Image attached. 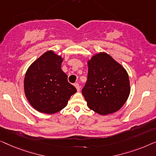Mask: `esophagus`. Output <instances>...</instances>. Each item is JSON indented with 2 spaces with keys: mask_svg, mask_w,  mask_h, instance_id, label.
Segmentation results:
<instances>
[{
  "mask_svg": "<svg viewBox=\"0 0 156 156\" xmlns=\"http://www.w3.org/2000/svg\"><path fill=\"white\" fill-rule=\"evenodd\" d=\"M74 85H75V87H76V89H77L78 91H80V85H79L78 83H76L75 84H74Z\"/></svg>",
  "mask_w": 156,
  "mask_h": 156,
  "instance_id": "1",
  "label": "esophagus"
}]
</instances>
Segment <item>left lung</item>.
<instances>
[{"label":"left lung","mask_w":156,"mask_h":156,"mask_svg":"<svg viewBox=\"0 0 156 156\" xmlns=\"http://www.w3.org/2000/svg\"><path fill=\"white\" fill-rule=\"evenodd\" d=\"M92 110L106 115L119 110L130 93L127 72L112 57L100 53L88 61V73L82 89Z\"/></svg>","instance_id":"8db88e82"}]
</instances>
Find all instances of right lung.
<instances>
[{"label": "right lung", "mask_w": 156, "mask_h": 156, "mask_svg": "<svg viewBox=\"0 0 156 156\" xmlns=\"http://www.w3.org/2000/svg\"><path fill=\"white\" fill-rule=\"evenodd\" d=\"M62 58L52 51L42 54L26 72L24 88L26 98L37 111L54 114L64 108L77 91L61 69Z\"/></svg>", "instance_id": "1"}]
</instances>
